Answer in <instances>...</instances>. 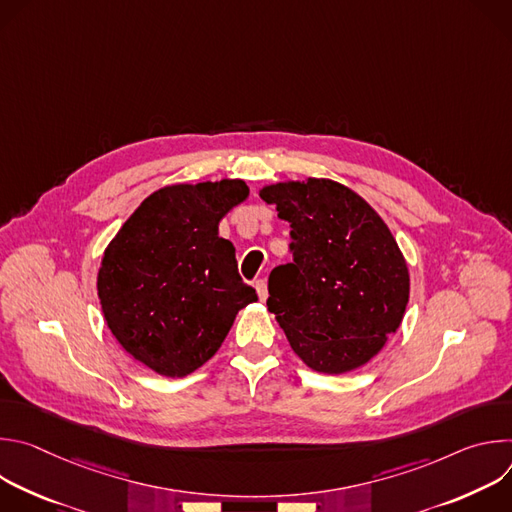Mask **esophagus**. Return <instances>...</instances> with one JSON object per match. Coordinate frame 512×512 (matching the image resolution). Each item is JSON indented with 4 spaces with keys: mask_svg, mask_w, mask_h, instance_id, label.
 I'll use <instances>...</instances> for the list:
<instances>
[{
    "mask_svg": "<svg viewBox=\"0 0 512 512\" xmlns=\"http://www.w3.org/2000/svg\"><path fill=\"white\" fill-rule=\"evenodd\" d=\"M255 289H257L259 300L265 302V300H267V283H265V279H257V281H255Z\"/></svg>",
    "mask_w": 512,
    "mask_h": 512,
    "instance_id": "34e87169",
    "label": "esophagus"
}]
</instances>
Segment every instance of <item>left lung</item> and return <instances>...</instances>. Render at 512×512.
I'll return each instance as SVG.
<instances>
[{
	"instance_id": "left-lung-1",
	"label": "left lung",
	"mask_w": 512,
	"mask_h": 512,
	"mask_svg": "<svg viewBox=\"0 0 512 512\" xmlns=\"http://www.w3.org/2000/svg\"><path fill=\"white\" fill-rule=\"evenodd\" d=\"M259 196L291 227V263L269 273L267 308L316 373L367 364L401 326L409 302L405 257L377 210L328 180L277 182Z\"/></svg>"
}]
</instances>
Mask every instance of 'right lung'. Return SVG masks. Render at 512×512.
<instances>
[{"instance_id":"add662e5","label":"right lung","mask_w":512,"mask_h":512,"mask_svg":"<svg viewBox=\"0 0 512 512\" xmlns=\"http://www.w3.org/2000/svg\"><path fill=\"white\" fill-rule=\"evenodd\" d=\"M249 196L243 180L172 184L145 198L107 245L97 291L117 342L164 377H186L214 356L257 294L218 237Z\"/></svg>"}]
</instances>
